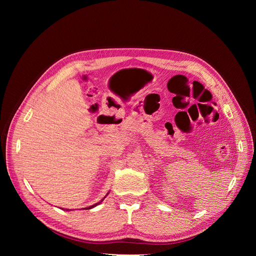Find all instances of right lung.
<instances>
[{"mask_svg":"<svg viewBox=\"0 0 256 256\" xmlns=\"http://www.w3.org/2000/svg\"><path fill=\"white\" fill-rule=\"evenodd\" d=\"M108 194H109V193H106V196H108ZM106 196H104V198H106ZM104 198H102V200H99V202H98V203H96V204H94V205H92V206H88V207H85V209H90V208H94V207H96V206H97V205H99V204H100V203H102V200H104ZM66 210H67V212H68V210H70V209H66Z\"/></svg>","mask_w":256,"mask_h":256,"instance_id":"obj_1","label":"right lung"}]
</instances>
